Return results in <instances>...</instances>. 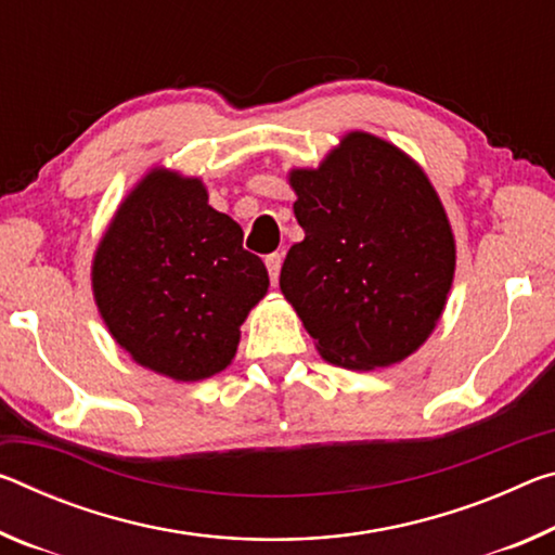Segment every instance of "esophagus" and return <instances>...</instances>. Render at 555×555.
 <instances>
[{
  "instance_id": "1",
  "label": "esophagus",
  "mask_w": 555,
  "mask_h": 555,
  "mask_svg": "<svg viewBox=\"0 0 555 555\" xmlns=\"http://www.w3.org/2000/svg\"><path fill=\"white\" fill-rule=\"evenodd\" d=\"M263 263H267V269H269V279H271V284H276V281H279V274H281V254H279V251L269 254V257L263 259Z\"/></svg>"
}]
</instances>
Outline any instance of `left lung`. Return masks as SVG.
<instances>
[{"mask_svg":"<svg viewBox=\"0 0 555 555\" xmlns=\"http://www.w3.org/2000/svg\"><path fill=\"white\" fill-rule=\"evenodd\" d=\"M288 182L306 236L279 286L321 356L373 371L415 353L454 276V236L427 175L385 140L350 133L319 170Z\"/></svg>","mask_w":555,"mask_h":555,"instance_id":"obj_1","label":"left lung"}]
</instances>
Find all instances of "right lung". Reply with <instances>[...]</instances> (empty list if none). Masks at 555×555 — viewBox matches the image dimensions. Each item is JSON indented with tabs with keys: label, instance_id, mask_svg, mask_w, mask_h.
<instances>
[{
	"label": "right lung",
	"instance_id": "1",
	"mask_svg": "<svg viewBox=\"0 0 555 555\" xmlns=\"http://www.w3.org/2000/svg\"><path fill=\"white\" fill-rule=\"evenodd\" d=\"M232 217L199 180L151 172L95 251L93 296L111 336L151 371L192 383L224 371L240 325L269 288Z\"/></svg>",
	"mask_w": 555,
	"mask_h": 555
}]
</instances>
